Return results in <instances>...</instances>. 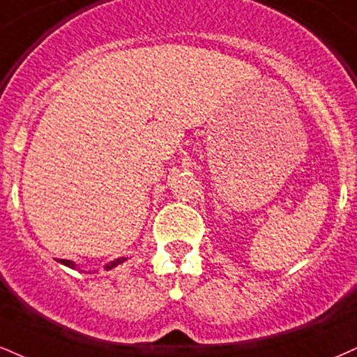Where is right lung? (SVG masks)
<instances>
[{
    "label": "right lung",
    "mask_w": 357,
    "mask_h": 357,
    "mask_svg": "<svg viewBox=\"0 0 357 357\" xmlns=\"http://www.w3.org/2000/svg\"><path fill=\"white\" fill-rule=\"evenodd\" d=\"M128 257H118V259H114V261H111V263H108L105 266V269L106 271H109V269H113V268H116V266H119V264H123L124 261H126ZM58 263H61V264H64V266H68V268H71V269H79L78 268V264L75 263V261H70V259H59ZM83 273V271H81Z\"/></svg>",
    "instance_id": "1"
}]
</instances>
